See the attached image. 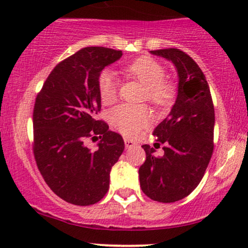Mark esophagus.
Wrapping results in <instances>:
<instances>
[{
    "mask_svg": "<svg viewBox=\"0 0 248 248\" xmlns=\"http://www.w3.org/2000/svg\"><path fill=\"white\" fill-rule=\"evenodd\" d=\"M124 143H125V147H126V148H131V147H133L134 145H136V142L132 141L131 139H126V138L124 139Z\"/></svg>",
    "mask_w": 248,
    "mask_h": 248,
    "instance_id": "1",
    "label": "esophagus"
}]
</instances>
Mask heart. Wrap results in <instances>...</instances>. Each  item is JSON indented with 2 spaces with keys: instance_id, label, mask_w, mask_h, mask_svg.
Listing matches in <instances>:
<instances>
[{
  "instance_id": "b5f03b06",
  "label": "heart",
  "mask_w": 248,
  "mask_h": 248,
  "mask_svg": "<svg viewBox=\"0 0 248 248\" xmlns=\"http://www.w3.org/2000/svg\"><path fill=\"white\" fill-rule=\"evenodd\" d=\"M126 77L133 78L145 86L143 100H148L156 108L169 107L176 96V86L166 79V69L158 61L149 56H140L123 68ZM119 81L110 70H103L97 78V90L101 101L106 105L114 103L118 96ZM110 123L126 137H134L152 121V112L147 106L119 105L110 110Z\"/></svg>"
}]
</instances>
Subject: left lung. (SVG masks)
Wrapping results in <instances>:
<instances>
[{
    "mask_svg": "<svg viewBox=\"0 0 248 248\" xmlns=\"http://www.w3.org/2000/svg\"><path fill=\"white\" fill-rule=\"evenodd\" d=\"M175 64L178 72V95L169 116L155 127L163 156L143 145L146 161L139 168L142 192L158 202H175L187 197L206 172L214 151L215 111L203 72L194 60L177 48L152 50Z\"/></svg>",
    "mask_w": 248,
    "mask_h": 248,
    "instance_id": "obj_1",
    "label": "left lung"
}]
</instances>
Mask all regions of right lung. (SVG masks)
Returning <instances> with one entry per match:
<instances>
[{"label":"right lung","instance_id":"add662e5","mask_svg":"<svg viewBox=\"0 0 248 248\" xmlns=\"http://www.w3.org/2000/svg\"><path fill=\"white\" fill-rule=\"evenodd\" d=\"M121 50L86 47L53 69L33 109V154L55 194L77 206L94 204L109 189L110 170L124 151L121 134L96 119L101 110L97 78L121 59ZM101 139L96 151L83 145Z\"/></svg>","mask_w":248,"mask_h":248}]
</instances>
